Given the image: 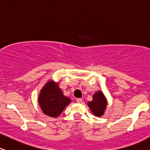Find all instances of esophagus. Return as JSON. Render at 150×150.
Instances as JSON below:
<instances>
[{
	"label": "esophagus",
	"mask_w": 150,
	"mask_h": 150,
	"mask_svg": "<svg viewBox=\"0 0 150 150\" xmlns=\"http://www.w3.org/2000/svg\"><path fill=\"white\" fill-rule=\"evenodd\" d=\"M76 101H77V103H81V102H82V99H81V98H78V99H76Z\"/></svg>",
	"instance_id": "obj_1"
}]
</instances>
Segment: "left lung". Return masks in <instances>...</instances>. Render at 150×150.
Instances as JSON below:
<instances>
[{"label": "left lung", "instance_id": "obj_1", "mask_svg": "<svg viewBox=\"0 0 150 150\" xmlns=\"http://www.w3.org/2000/svg\"><path fill=\"white\" fill-rule=\"evenodd\" d=\"M88 106L96 117H102L107 106V99L101 91H98L93 95V100L88 103Z\"/></svg>", "mask_w": 150, "mask_h": 150}]
</instances>
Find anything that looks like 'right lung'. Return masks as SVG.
<instances>
[{"mask_svg":"<svg viewBox=\"0 0 150 150\" xmlns=\"http://www.w3.org/2000/svg\"><path fill=\"white\" fill-rule=\"evenodd\" d=\"M38 102L45 114L56 118L71 103V99L64 95L57 82L50 80L40 91Z\"/></svg>","mask_w":150,"mask_h":150,"instance_id":"right-lung-1","label":"right lung"}]
</instances>
